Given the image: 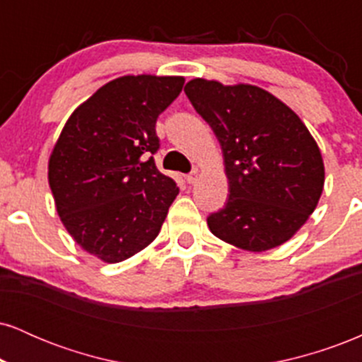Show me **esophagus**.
Here are the masks:
<instances>
[{
  "mask_svg": "<svg viewBox=\"0 0 362 362\" xmlns=\"http://www.w3.org/2000/svg\"><path fill=\"white\" fill-rule=\"evenodd\" d=\"M197 177H199L197 170H192V172H190V173H187V175H185L187 184H195V182H197Z\"/></svg>",
  "mask_w": 362,
  "mask_h": 362,
  "instance_id": "1",
  "label": "esophagus"
}]
</instances>
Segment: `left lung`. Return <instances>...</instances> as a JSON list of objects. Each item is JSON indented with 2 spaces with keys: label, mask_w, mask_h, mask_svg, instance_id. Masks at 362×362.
<instances>
[{
  "label": "left lung",
  "mask_w": 362,
  "mask_h": 362,
  "mask_svg": "<svg viewBox=\"0 0 362 362\" xmlns=\"http://www.w3.org/2000/svg\"><path fill=\"white\" fill-rule=\"evenodd\" d=\"M184 91L221 144L230 184L226 204L207 218L211 233L250 252L288 242L315 211L325 182L313 136L259 86L195 78Z\"/></svg>",
  "instance_id": "obj_1"
}]
</instances>
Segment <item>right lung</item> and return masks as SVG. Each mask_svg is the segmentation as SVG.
<instances>
[{
    "mask_svg": "<svg viewBox=\"0 0 362 362\" xmlns=\"http://www.w3.org/2000/svg\"><path fill=\"white\" fill-rule=\"evenodd\" d=\"M182 76H122L83 102L49 158V185L68 233L83 250L117 264L161 230L178 187L160 172L156 119Z\"/></svg>",
    "mask_w": 362,
    "mask_h": 362,
    "instance_id": "obj_1",
    "label": "right lung"
}]
</instances>
